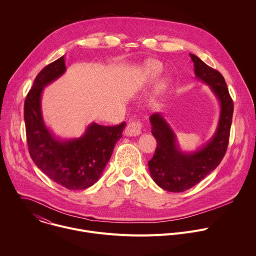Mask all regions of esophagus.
Listing matches in <instances>:
<instances>
[{
    "label": "esophagus",
    "mask_w": 256,
    "mask_h": 256,
    "mask_svg": "<svg viewBox=\"0 0 256 256\" xmlns=\"http://www.w3.org/2000/svg\"><path fill=\"white\" fill-rule=\"evenodd\" d=\"M142 132V122H130L124 132L126 136H136Z\"/></svg>",
    "instance_id": "obj_1"
}]
</instances>
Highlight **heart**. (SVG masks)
<instances>
[{"instance_id":"obj_1","label":"heart","mask_w":256,"mask_h":256,"mask_svg":"<svg viewBox=\"0 0 256 256\" xmlns=\"http://www.w3.org/2000/svg\"><path fill=\"white\" fill-rule=\"evenodd\" d=\"M148 71L152 75V76H156V74L160 73V66L158 64V63H150L148 64ZM168 85V79H162L160 84H158V90L162 92V90H164L166 88V86Z\"/></svg>"}]
</instances>
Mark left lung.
<instances>
[{"label": "left lung", "instance_id": "left-lung-1", "mask_svg": "<svg viewBox=\"0 0 256 256\" xmlns=\"http://www.w3.org/2000/svg\"><path fill=\"white\" fill-rule=\"evenodd\" d=\"M194 72L200 81L206 83L220 104L218 126L213 136L203 146L191 152L179 148L177 136L162 114L150 116L152 134L156 140L154 156L148 162L154 183L168 192H184L201 182L221 162L225 156L233 116V102L221 73L199 57L190 53Z\"/></svg>", "mask_w": 256, "mask_h": 256}]
</instances>
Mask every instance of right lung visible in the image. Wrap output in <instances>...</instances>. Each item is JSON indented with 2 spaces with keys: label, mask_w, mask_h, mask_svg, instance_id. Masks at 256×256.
Instances as JSON below:
<instances>
[{
  "label": "right lung",
  "mask_w": 256,
  "mask_h": 256,
  "mask_svg": "<svg viewBox=\"0 0 256 256\" xmlns=\"http://www.w3.org/2000/svg\"><path fill=\"white\" fill-rule=\"evenodd\" d=\"M65 71L62 56L36 76L24 104L26 136L33 162L47 177L68 190H84L102 177L126 122L114 126L92 122L79 138L55 136L44 122L41 98L44 88Z\"/></svg>",
  "instance_id": "add662e5"
}]
</instances>
